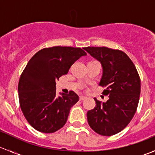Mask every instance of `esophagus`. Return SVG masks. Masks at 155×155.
<instances>
[{
  "label": "esophagus",
  "instance_id": "34e87169",
  "mask_svg": "<svg viewBox=\"0 0 155 155\" xmlns=\"http://www.w3.org/2000/svg\"><path fill=\"white\" fill-rule=\"evenodd\" d=\"M85 99H86V97H85L82 96V95H81V96H79V101H84V100H85Z\"/></svg>",
  "mask_w": 155,
  "mask_h": 155
}]
</instances>
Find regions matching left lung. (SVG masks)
Listing matches in <instances>:
<instances>
[{
  "mask_svg": "<svg viewBox=\"0 0 155 155\" xmlns=\"http://www.w3.org/2000/svg\"><path fill=\"white\" fill-rule=\"evenodd\" d=\"M101 63L103 75L99 85L105 87L106 103L94 98L96 106L87 113L91 129L102 136L115 135L127 126L136 113L141 83L135 65L121 50L107 47L83 48Z\"/></svg>",
  "mask_w": 155,
  "mask_h": 155,
  "instance_id": "obj_1",
  "label": "left lung"
}]
</instances>
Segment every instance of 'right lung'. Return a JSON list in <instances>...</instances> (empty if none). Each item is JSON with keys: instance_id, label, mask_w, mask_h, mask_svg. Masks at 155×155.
<instances>
[{"instance_id": "1", "label": "right lung", "mask_w": 155, "mask_h": 155, "mask_svg": "<svg viewBox=\"0 0 155 155\" xmlns=\"http://www.w3.org/2000/svg\"><path fill=\"white\" fill-rule=\"evenodd\" d=\"M86 54L80 48L54 46L40 50L30 59L20 76L18 91L21 111L34 129L51 134L66 124L79 96L70 91L57 97L55 82Z\"/></svg>"}]
</instances>
